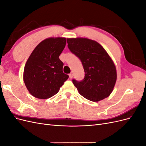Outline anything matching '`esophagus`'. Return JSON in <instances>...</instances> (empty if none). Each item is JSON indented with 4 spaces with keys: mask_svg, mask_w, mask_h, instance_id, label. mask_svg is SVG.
I'll return each instance as SVG.
<instances>
[{
    "mask_svg": "<svg viewBox=\"0 0 146 146\" xmlns=\"http://www.w3.org/2000/svg\"><path fill=\"white\" fill-rule=\"evenodd\" d=\"M69 78H72L73 77V74L72 73H70L69 74Z\"/></svg>",
    "mask_w": 146,
    "mask_h": 146,
    "instance_id": "1",
    "label": "esophagus"
}]
</instances>
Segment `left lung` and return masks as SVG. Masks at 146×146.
<instances>
[{"label":"left lung","mask_w":146,"mask_h":146,"mask_svg":"<svg viewBox=\"0 0 146 146\" xmlns=\"http://www.w3.org/2000/svg\"><path fill=\"white\" fill-rule=\"evenodd\" d=\"M69 49L82 61L85 77L72 80L83 98L92 101L103 100L111 94L117 78L116 69L111 57L96 41L85 38L67 39Z\"/></svg>","instance_id":"1"}]
</instances>
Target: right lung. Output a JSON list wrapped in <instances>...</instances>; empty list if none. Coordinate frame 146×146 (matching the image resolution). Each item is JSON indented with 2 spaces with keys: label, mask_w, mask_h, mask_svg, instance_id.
Returning a JSON list of instances; mask_svg holds the SVG:
<instances>
[{
  "label": "right lung",
  "mask_w": 146,
  "mask_h": 146,
  "mask_svg": "<svg viewBox=\"0 0 146 146\" xmlns=\"http://www.w3.org/2000/svg\"><path fill=\"white\" fill-rule=\"evenodd\" d=\"M66 43L65 38H49L35 48L25 65L24 82L35 98L46 99L60 90L69 76L63 72L59 56Z\"/></svg>",
  "instance_id": "right-lung-1"
}]
</instances>
